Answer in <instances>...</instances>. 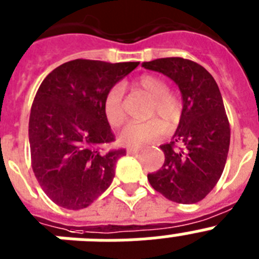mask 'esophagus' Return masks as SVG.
<instances>
[{"mask_svg": "<svg viewBox=\"0 0 259 259\" xmlns=\"http://www.w3.org/2000/svg\"><path fill=\"white\" fill-rule=\"evenodd\" d=\"M141 151V148H127V154L130 155H136Z\"/></svg>", "mask_w": 259, "mask_h": 259, "instance_id": "obj_1", "label": "esophagus"}]
</instances>
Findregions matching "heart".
I'll list each match as a JSON object with an SVG mask.
<instances>
[{"label": "heart", "instance_id": "heart-1", "mask_svg": "<svg viewBox=\"0 0 259 259\" xmlns=\"http://www.w3.org/2000/svg\"><path fill=\"white\" fill-rule=\"evenodd\" d=\"M136 87L152 100L150 117H157L167 127H172L179 121L180 107L179 99L170 94L167 82L156 75H142L136 82ZM123 89L120 84H114L108 90L103 103V109L109 125L120 127L125 122L123 111ZM157 120L147 122H132L121 132L118 142L123 147L141 148L154 143L163 137L164 127Z\"/></svg>", "mask_w": 259, "mask_h": 259}]
</instances>
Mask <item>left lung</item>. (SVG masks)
I'll return each instance as SVG.
<instances>
[{
  "label": "left lung",
  "mask_w": 259,
  "mask_h": 259,
  "mask_svg": "<svg viewBox=\"0 0 259 259\" xmlns=\"http://www.w3.org/2000/svg\"><path fill=\"white\" fill-rule=\"evenodd\" d=\"M145 69L173 80L183 96V112L173 141L161 145L163 167L147 179L169 201L197 203L219 181L229 150L231 129L217 82L203 66L181 57L143 62ZM183 143L180 150L172 148Z\"/></svg>",
  "instance_id": "8db88e82"
}]
</instances>
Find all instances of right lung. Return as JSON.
Segmentation results:
<instances>
[{
  "label": "right lung",
  "instance_id": "add662e5",
  "mask_svg": "<svg viewBox=\"0 0 259 259\" xmlns=\"http://www.w3.org/2000/svg\"><path fill=\"white\" fill-rule=\"evenodd\" d=\"M138 65L73 60L40 84L28 123L31 160L40 186L58 206L87 207L112 184L126 151H99L114 141L103 103L108 90Z\"/></svg>",
  "mask_w": 259,
  "mask_h": 259
}]
</instances>
